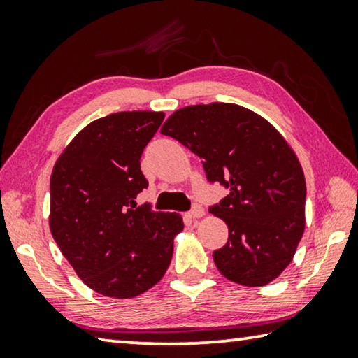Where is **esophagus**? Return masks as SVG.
<instances>
[{
  "label": "esophagus",
  "instance_id": "34e87169",
  "mask_svg": "<svg viewBox=\"0 0 358 358\" xmlns=\"http://www.w3.org/2000/svg\"><path fill=\"white\" fill-rule=\"evenodd\" d=\"M203 213H206V212H203V208H202L201 206H197V203H196V206L192 207V208L189 210V212L186 213V215H188V218H191V220H196V218H201V217H203Z\"/></svg>",
  "mask_w": 358,
  "mask_h": 358
}]
</instances>
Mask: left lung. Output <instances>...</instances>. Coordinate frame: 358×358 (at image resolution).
Listing matches in <instances>:
<instances>
[{
    "mask_svg": "<svg viewBox=\"0 0 358 358\" xmlns=\"http://www.w3.org/2000/svg\"><path fill=\"white\" fill-rule=\"evenodd\" d=\"M202 159L210 183L229 194L210 213L228 224L213 252L231 282L263 287L290 264L306 220V180L296 155L271 122L234 103L180 108L161 129Z\"/></svg>",
    "mask_w": 358,
    "mask_h": 358,
    "instance_id": "8db88e82",
    "label": "left lung"
}]
</instances>
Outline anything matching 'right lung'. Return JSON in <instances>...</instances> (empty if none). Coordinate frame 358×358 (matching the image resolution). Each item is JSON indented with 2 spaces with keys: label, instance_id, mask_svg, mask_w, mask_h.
Wrapping results in <instances>:
<instances>
[{
  "label": "right lung",
  "instance_id": "1",
  "mask_svg": "<svg viewBox=\"0 0 358 358\" xmlns=\"http://www.w3.org/2000/svg\"><path fill=\"white\" fill-rule=\"evenodd\" d=\"M162 111L113 113L84 127L50 175L49 228L60 252L89 288L134 298L166 274L178 213L137 207L148 181L140 157L164 121Z\"/></svg>",
  "mask_w": 358,
  "mask_h": 358
}]
</instances>
